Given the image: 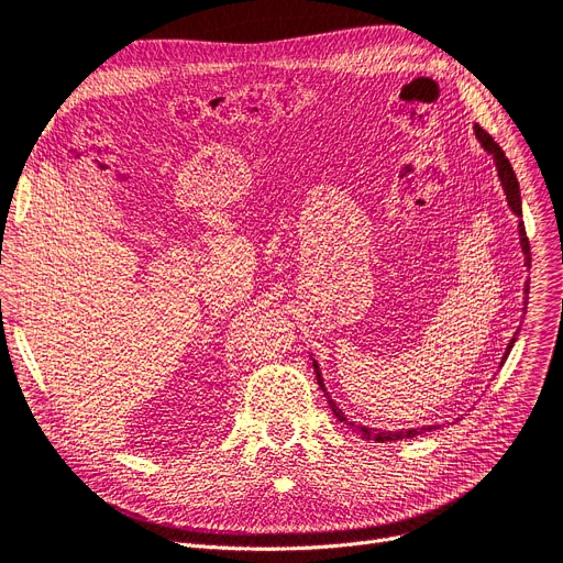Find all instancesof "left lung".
<instances>
[{"label":"left lung","instance_id":"8db88e82","mask_svg":"<svg viewBox=\"0 0 563 563\" xmlns=\"http://www.w3.org/2000/svg\"><path fill=\"white\" fill-rule=\"evenodd\" d=\"M475 136H477V141L483 143V148L494 157V162H496V172H498V178H501V185H504V192H506V199H508V206H510V211L517 216V218H522V197H519V183H517V176H515V172H512V166H510V162H508V157H506V153L501 151V145H498L483 128L481 124H475ZM519 243H522V253H525V264L527 266H531V253H529V239H527V229H525V222H519ZM527 295H529V287H527ZM512 343H515V336H512V341L508 343V347H506V355H504V360H501V366H504V362L508 360V355H510V347H512ZM313 366H316V376H318V385L322 387V391H324V397H327V401H329V406H331V410H334V415H336V420L339 422H343V424H347L352 431L355 433H360L362 439H373V441H378V443H391V441H401V439H415V435H420V433H424V431H433L435 427H420V429H401V431H378V429H366V427H362V424H355V422H347V418L345 415L341 412V408L334 404V399L329 397V391H327V387H324V380H322V373H320V366H318V362L313 360Z\"/></svg>","mask_w":563,"mask_h":563}]
</instances>
